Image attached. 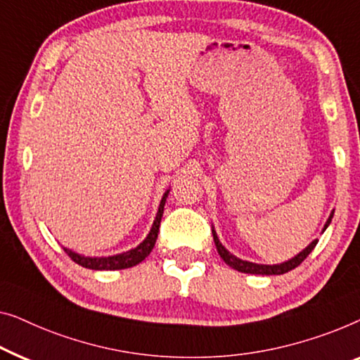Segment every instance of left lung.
Segmentation results:
<instances>
[{
  "instance_id": "obj_1",
  "label": "left lung",
  "mask_w": 360,
  "mask_h": 360,
  "mask_svg": "<svg viewBox=\"0 0 360 360\" xmlns=\"http://www.w3.org/2000/svg\"><path fill=\"white\" fill-rule=\"evenodd\" d=\"M331 219H333V214H331V217L326 221L325 230L328 229V225L331 224ZM212 233H214V241H215L217 251H219V255H220L221 259H224L230 267H233V269H236V271H240V272H246V274H262V276L285 274V272L295 269L297 266H300L302 262L307 259V256L310 255L313 250H315V246H316V243H318V240H315L310 246L305 248V250H303L300 255H297L290 261L282 262V264H276V266H266V264H255V262L243 261V259H240V257L233 256L231 252H229L224 246H221V243L219 241V236H217V233L214 230H212Z\"/></svg>"
}]
</instances>
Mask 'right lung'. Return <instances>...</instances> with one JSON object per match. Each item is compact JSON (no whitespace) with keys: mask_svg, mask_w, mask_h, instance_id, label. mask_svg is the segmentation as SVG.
<instances>
[{"mask_svg":"<svg viewBox=\"0 0 360 360\" xmlns=\"http://www.w3.org/2000/svg\"><path fill=\"white\" fill-rule=\"evenodd\" d=\"M166 197H168V192H166L163 199H161L158 215H156V220L153 226H151V231L148 233V236H146L143 243H140L135 250H130L127 252H122V255L109 256V257H84L81 255H77V252H73L72 250H67V248H63L65 252H67V255L72 257V261L77 262V264L88 267V269H94V271H115V269H127V267L136 266L139 262L143 261L145 257L150 255L151 250H153L156 238H158L160 221H161V217H163Z\"/></svg>","mask_w":360,"mask_h":360,"instance_id":"obj_1","label":"right lung"}]
</instances>
